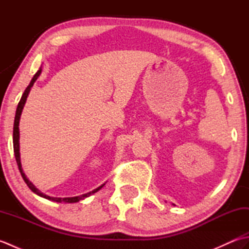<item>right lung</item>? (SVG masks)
I'll list each match as a JSON object with an SVG mask.
<instances>
[{
    "instance_id": "right-lung-1",
    "label": "right lung",
    "mask_w": 249,
    "mask_h": 249,
    "mask_svg": "<svg viewBox=\"0 0 249 249\" xmlns=\"http://www.w3.org/2000/svg\"><path fill=\"white\" fill-rule=\"evenodd\" d=\"M40 72H41V70H39V71H37V72L35 73V75H34L33 79H32L31 82H30V84L28 86V88L25 89L24 93L22 94V97H21L20 102H19V104H18L17 110H16V116H15V122H14V134H13L14 153H15L16 161H17V165H18V168H19V171H20V173H21V176H22V178H23V179H24V182L26 183V185H28L29 188L32 190V192H34L35 194H37L38 196H40V197H44V198H46V199H49V200H52V201H56V202H68V203L78 202L79 200L87 198V197H89V196L91 195V194L96 193L97 190H99L100 188L104 187V185H105V184H104V185H102V186H99L98 188L94 189L93 192H91V193L86 194V195H82V196H78V197H71V198H53V197H49V196H47V195H45V194H43V193H40L39 190L37 189V188L34 186V185L32 184V183L29 181L28 178L25 177V174H24V172H23V170H22V167H21V161H20V152H19V120H20V115H21V112H22L23 106H24V104H25V100H26V97H28L30 89H31V88H32V87H33V84H34V82L36 81V79L39 77Z\"/></svg>"
}]
</instances>
